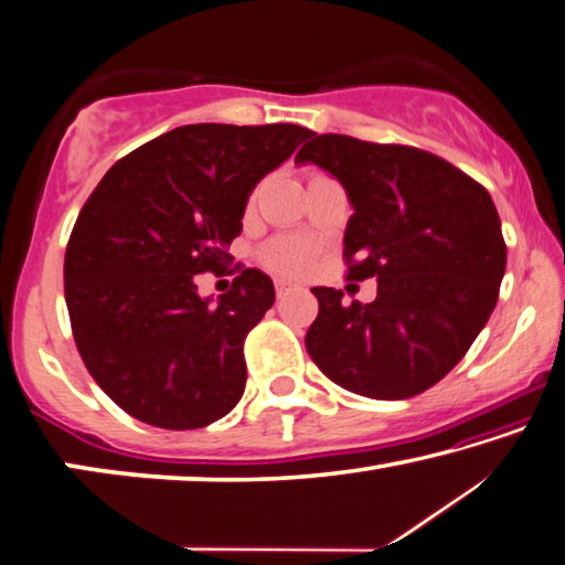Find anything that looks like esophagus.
I'll return each mask as SVG.
<instances>
[{
    "label": "esophagus",
    "instance_id": "1",
    "mask_svg": "<svg viewBox=\"0 0 565 565\" xmlns=\"http://www.w3.org/2000/svg\"><path fill=\"white\" fill-rule=\"evenodd\" d=\"M289 291H291V284H289V281H281V279L276 281V297L281 299V297H286V294H289Z\"/></svg>",
    "mask_w": 565,
    "mask_h": 565
}]
</instances>
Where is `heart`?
I'll list each match as a JSON object with an SVG mask.
<instances>
[{
  "label": "heart",
  "instance_id": "obj_1",
  "mask_svg": "<svg viewBox=\"0 0 565 565\" xmlns=\"http://www.w3.org/2000/svg\"><path fill=\"white\" fill-rule=\"evenodd\" d=\"M258 258L268 271L299 276L309 271V266L315 264V246L309 241L291 238V235H276V238L260 246Z\"/></svg>",
  "mask_w": 565,
  "mask_h": 565
}]
</instances>
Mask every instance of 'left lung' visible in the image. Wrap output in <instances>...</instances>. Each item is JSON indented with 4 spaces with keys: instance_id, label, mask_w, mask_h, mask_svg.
<instances>
[{
    "instance_id": "8db88e82",
    "label": "left lung",
    "mask_w": 565,
    "mask_h": 565,
    "mask_svg": "<svg viewBox=\"0 0 565 565\" xmlns=\"http://www.w3.org/2000/svg\"><path fill=\"white\" fill-rule=\"evenodd\" d=\"M297 162L342 182L348 279H377L370 305L317 286L309 358L344 391L377 401L431 388L467 355L500 297L508 264L498 207L446 159L406 145L311 134Z\"/></svg>"
}]
</instances>
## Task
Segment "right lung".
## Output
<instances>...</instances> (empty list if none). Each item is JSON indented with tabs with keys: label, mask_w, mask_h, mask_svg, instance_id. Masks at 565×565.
I'll return each instance as SVG.
<instances>
[{
	"label": "right lung",
	"mask_w": 565,
	"mask_h": 565,
	"mask_svg": "<svg viewBox=\"0 0 565 565\" xmlns=\"http://www.w3.org/2000/svg\"><path fill=\"white\" fill-rule=\"evenodd\" d=\"M311 131L190 124L121 157L90 192L65 248V305L88 373L126 414L188 431L246 391V334L274 307L258 268L215 305L195 276L223 271L250 190Z\"/></svg>",
	"instance_id": "obj_1"
}]
</instances>
